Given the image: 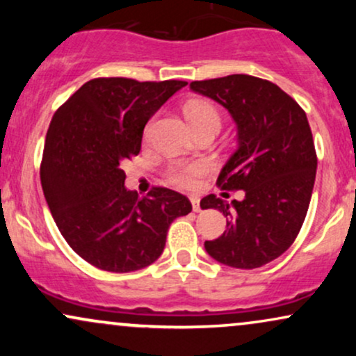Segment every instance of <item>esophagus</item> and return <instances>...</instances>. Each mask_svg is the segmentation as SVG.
Masks as SVG:
<instances>
[{
  "label": "esophagus",
  "instance_id": "obj_1",
  "mask_svg": "<svg viewBox=\"0 0 356 356\" xmlns=\"http://www.w3.org/2000/svg\"><path fill=\"white\" fill-rule=\"evenodd\" d=\"M191 202H192V211L194 212L201 211V201H199L197 197H191Z\"/></svg>",
  "mask_w": 356,
  "mask_h": 356
}]
</instances>
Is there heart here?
Masks as SVG:
<instances>
[{
	"instance_id": "b5f03b06",
	"label": "heart",
	"mask_w": 356,
	"mask_h": 356,
	"mask_svg": "<svg viewBox=\"0 0 356 356\" xmlns=\"http://www.w3.org/2000/svg\"><path fill=\"white\" fill-rule=\"evenodd\" d=\"M187 120L194 127L195 132L202 129H214L219 130L220 127V113L219 110L206 100H192L184 108ZM150 127L145 130V137L149 136ZM209 164L206 161H191V162H175L167 169V177L175 186L182 189H197L201 186L202 179L209 174Z\"/></svg>"
}]
</instances>
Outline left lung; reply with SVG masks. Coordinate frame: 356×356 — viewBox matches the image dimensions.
<instances>
[{
	"label": "left lung",
	"mask_w": 356,
	"mask_h": 356,
	"mask_svg": "<svg viewBox=\"0 0 356 356\" xmlns=\"http://www.w3.org/2000/svg\"><path fill=\"white\" fill-rule=\"evenodd\" d=\"M191 90L236 122L238 149L218 184L244 191L243 201L231 204L214 194L202 199V209L214 207L227 219L224 234L204 248L226 266H264L295 243L312 201L318 159L305 110L277 85L251 75L192 81Z\"/></svg>",
	"instance_id": "8db88e82"
}]
</instances>
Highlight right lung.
Instances as JSON below:
<instances>
[{
  "mask_svg": "<svg viewBox=\"0 0 356 356\" xmlns=\"http://www.w3.org/2000/svg\"><path fill=\"white\" fill-rule=\"evenodd\" d=\"M187 81L93 79L56 110L44 140L40 177L56 226L95 268L130 273L162 254L169 226L189 214L186 195L152 187L125 189L127 159L140 152L149 118Z\"/></svg>",
  "mask_w": 356,
  "mask_h": 356,
  "instance_id": "obj_1",
  "label": "right lung"
}]
</instances>
